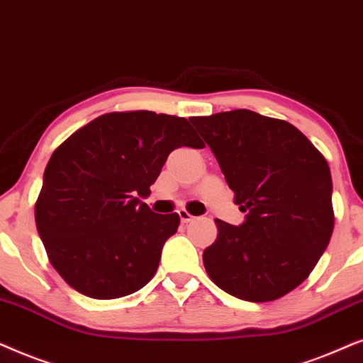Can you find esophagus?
I'll return each mask as SVG.
<instances>
[{"mask_svg":"<svg viewBox=\"0 0 363 363\" xmlns=\"http://www.w3.org/2000/svg\"><path fill=\"white\" fill-rule=\"evenodd\" d=\"M179 217H181V222H182V224H187V222L194 220V217H192V216L189 214V212L184 211V209L179 211Z\"/></svg>","mask_w":363,"mask_h":363,"instance_id":"obj_1","label":"esophagus"}]
</instances>
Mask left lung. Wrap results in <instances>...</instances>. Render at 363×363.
Masks as SVG:
<instances>
[{
	"label": "left lung",
	"instance_id": "1",
	"mask_svg": "<svg viewBox=\"0 0 363 363\" xmlns=\"http://www.w3.org/2000/svg\"><path fill=\"white\" fill-rule=\"evenodd\" d=\"M214 154L240 225L216 219L202 254L212 282L247 302H270L301 286L333 230L325 157L286 121L235 109L189 119Z\"/></svg>",
	"mask_w": 363,
	"mask_h": 363
}]
</instances>
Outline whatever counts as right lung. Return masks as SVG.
<instances>
[{"label":"right lung","mask_w":363,"mask_h":363,"mask_svg":"<svg viewBox=\"0 0 363 363\" xmlns=\"http://www.w3.org/2000/svg\"><path fill=\"white\" fill-rule=\"evenodd\" d=\"M204 147L189 121L152 111L109 113L71 134L45 169L35 217L52 267L91 298H119L156 274L179 216L143 199L169 154Z\"/></svg>","instance_id":"right-lung-1"}]
</instances>
